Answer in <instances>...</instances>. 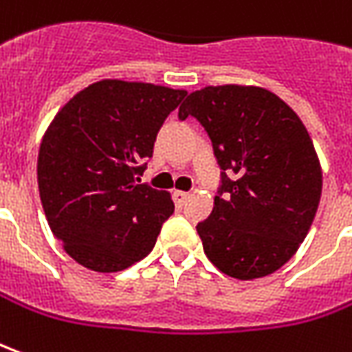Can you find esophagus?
Wrapping results in <instances>:
<instances>
[{"label":"esophagus","instance_id":"34e87169","mask_svg":"<svg viewBox=\"0 0 352 352\" xmlns=\"http://www.w3.org/2000/svg\"><path fill=\"white\" fill-rule=\"evenodd\" d=\"M173 200H175L177 206H184V204H186V200H188V192L175 190V192H173Z\"/></svg>","mask_w":352,"mask_h":352}]
</instances>
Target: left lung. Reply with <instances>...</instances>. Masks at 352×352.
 <instances>
[{"mask_svg": "<svg viewBox=\"0 0 352 352\" xmlns=\"http://www.w3.org/2000/svg\"><path fill=\"white\" fill-rule=\"evenodd\" d=\"M188 116L221 168L213 211L196 227L208 259L238 280L278 270L305 240L322 194L303 122L274 93L244 85L194 91L179 108V120Z\"/></svg>", "mask_w": 352, "mask_h": 352, "instance_id": "8db88e82", "label": "left lung"}]
</instances>
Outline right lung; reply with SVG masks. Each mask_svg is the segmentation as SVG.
<instances>
[{
	"instance_id": "1",
	"label": "right lung",
	"mask_w": 352,
	"mask_h": 352,
	"mask_svg": "<svg viewBox=\"0 0 352 352\" xmlns=\"http://www.w3.org/2000/svg\"><path fill=\"white\" fill-rule=\"evenodd\" d=\"M186 91L122 80L85 87L60 108L38 156L41 206L83 267L118 272L144 259L175 206L139 183L166 118Z\"/></svg>"
}]
</instances>
